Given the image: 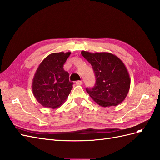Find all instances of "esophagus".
<instances>
[{
	"mask_svg": "<svg viewBox=\"0 0 160 160\" xmlns=\"http://www.w3.org/2000/svg\"><path fill=\"white\" fill-rule=\"evenodd\" d=\"M76 84L78 85H81L83 84L82 81H76Z\"/></svg>",
	"mask_w": 160,
	"mask_h": 160,
	"instance_id": "34e87169",
	"label": "esophagus"
}]
</instances>
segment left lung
Returning <instances> with one entry per match:
<instances>
[{
    "mask_svg": "<svg viewBox=\"0 0 160 160\" xmlns=\"http://www.w3.org/2000/svg\"><path fill=\"white\" fill-rule=\"evenodd\" d=\"M91 64L96 76L93 88H86L91 98L102 107L117 106L125 100L130 88V79L123 62L108 52H81Z\"/></svg>",
    "mask_w": 160,
    "mask_h": 160,
    "instance_id": "left-lung-1",
    "label": "left lung"
}]
</instances>
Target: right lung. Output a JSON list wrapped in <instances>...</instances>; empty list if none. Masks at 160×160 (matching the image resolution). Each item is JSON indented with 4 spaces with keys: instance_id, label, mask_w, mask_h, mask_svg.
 Masks as SVG:
<instances>
[{
    "instance_id": "obj_1",
    "label": "right lung",
    "mask_w": 160,
    "mask_h": 160,
    "mask_svg": "<svg viewBox=\"0 0 160 160\" xmlns=\"http://www.w3.org/2000/svg\"><path fill=\"white\" fill-rule=\"evenodd\" d=\"M71 53H51L37 69L32 79V93L44 107L58 108L71 93L73 82L69 81V74L64 70V64Z\"/></svg>"
}]
</instances>
